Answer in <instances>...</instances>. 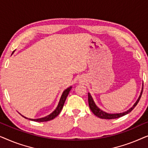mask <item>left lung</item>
Returning a JSON list of instances; mask_svg holds the SVG:
<instances>
[{
    "instance_id": "1",
    "label": "left lung",
    "mask_w": 148,
    "mask_h": 148,
    "mask_svg": "<svg viewBox=\"0 0 148 148\" xmlns=\"http://www.w3.org/2000/svg\"><path fill=\"white\" fill-rule=\"evenodd\" d=\"M142 87V90H141V94L140 96H139L138 100H137V102L135 103L134 105H133V107H131V108L128 110L126 112H124L123 113H117V114H108V113H106L104 112V111L100 110V108H98V106H96V104H95L94 100H93V98L91 96V95L90 93H88V103H89V106H90V108L91 109V110H92V112L94 113V114L97 116L100 119H117V118H119V117H121L123 116H124V115L128 114L131 112V111L133 110V109L135 108V106H136V105L138 104L139 100H140L141 98V95H142V92H143V88Z\"/></svg>"
}]
</instances>
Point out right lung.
<instances>
[{"label":"right lung","instance_id":"add662e5","mask_svg":"<svg viewBox=\"0 0 148 148\" xmlns=\"http://www.w3.org/2000/svg\"><path fill=\"white\" fill-rule=\"evenodd\" d=\"M14 52H13V53ZM12 53V54H13ZM72 87H69V88H68L66 90H65L62 93V96L61 98H60V100L59 101V103H58V106L56 107V110L54 111L53 112H52L51 114L48 115L47 116H45L44 117V118H41V119H29V120H31V121H36V122H46V121H50V120H52V119L55 118L56 116H57L58 114H59V113L60 112V111L62 109V107L64 106V102H65L66 99V97H67L69 93L70 90H71ZM25 119H27L26 118V117L22 116Z\"/></svg>","mask_w":148,"mask_h":148}]
</instances>
